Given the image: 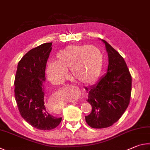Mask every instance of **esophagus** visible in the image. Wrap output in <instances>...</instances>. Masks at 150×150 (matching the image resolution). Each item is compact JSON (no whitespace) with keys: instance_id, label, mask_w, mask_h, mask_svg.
<instances>
[{"instance_id":"1","label":"esophagus","mask_w":150,"mask_h":150,"mask_svg":"<svg viewBox=\"0 0 150 150\" xmlns=\"http://www.w3.org/2000/svg\"><path fill=\"white\" fill-rule=\"evenodd\" d=\"M74 89H76V90H77L76 88H75V87H74ZM78 98H80V93H79V92H78Z\"/></svg>"}]
</instances>
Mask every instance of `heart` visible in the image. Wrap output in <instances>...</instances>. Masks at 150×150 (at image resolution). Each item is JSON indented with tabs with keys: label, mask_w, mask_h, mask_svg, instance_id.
<instances>
[{
	"label": "heart",
	"mask_w": 150,
	"mask_h": 150,
	"mask_svg": "<svg viewBox=\"0 0 150 150\" xmlns=\"http://www.w3.org/2000/svg\"><path fill=\"white\" fill-rule=\"evenodd\" d=\"M103 66V57L96 47L70 45L57 54L55 62L49 63L47 74L50 80L61 82L70 69V75L76 82L89 84L100 74Z\"/></svg>",
	"instance_id": "obj_1"
}]
</instances>
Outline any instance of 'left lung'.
<instances>
[{
  "label": "left lung",
  "instance_id": "1",
  "mask_svg": "<svg viewBox=\"0 0 150 150\" xmlns=\"http://www.w3.org/2000/svg\"><path fill=\"white\" fill-rule=\"evenodd\" d=\"M109 57L107 72L98 83L86 87L92 107L86 121L93 128L111 127L119 120L130 103L132 76L123 57L103 39Z\"/></svg>",
  "mask_w": 150,
  "mask_h": 150
}]
</instances>
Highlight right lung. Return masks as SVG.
<instances>
[{
    "label": "right lung",
    "instance_id": "add662e5",
    "mask_svg": "<svg viewBox=\"0 0 150 150\" xmlns=\"http://www.w3.org/2000/svg\"><path fill=\"white\" fill-rule=\"evenodd\" d=\"M52 43L31 49L18 62L14 80V96L21 116L33 127L42 130L56 128L62 118L49 114L45 106L43 83Z\"/></svg>",
    "mask_w": 150,
    "mask_h": 150
}]
</instances>
